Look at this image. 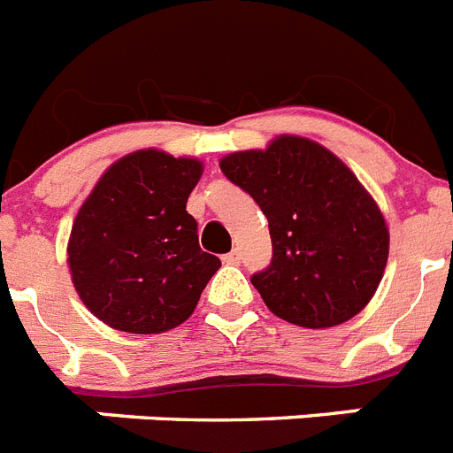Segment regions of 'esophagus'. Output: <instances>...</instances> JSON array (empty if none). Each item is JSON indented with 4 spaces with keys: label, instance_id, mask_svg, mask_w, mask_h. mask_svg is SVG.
I'll list each match as a JSON object with an SVG mask.
<instances>
[{
    "label": "esophagus",
    "instance_id": "1",
    "mask_svg": "<svg viewBox=\"0 0 453 453\" xmlns=\"http://www.w3.org/2000/svg\"><path fill=\"white\" fill-rule=\"evenodd\" d=\"M224 264H229V265H238L241 264V250H231L229 254H224Z\"/></svg>",
    "mask_w": 453,
    "mask_h": 453
}]
</instances>
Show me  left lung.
Wrapping results in <instances>:
<instances>
[{
    "label": "left lung",
    "instance_id": "1",
    "mask_svg": "<svg viewBox=\"0 0 453 453\" xmlns=\"http://www.w3.org/2000/svg\"><path fill=\"white\" fill-rule=\"evenodd\" d=\"M268 218L273 258L252 284L274 316L303 327L346 323L385 273L389 234L376 201L334 153L303 137L219 162Z\"/></svg>",
    "mask_w": 453,
    "mask_h": 453
}]
</instances>
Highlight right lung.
Wrapping results in <instances>:
<instances>
[{"instance_id":"right-lung-1","label":"right lung","mask_w":453,"mask_h":453,"mask_svg":"<svg viewBox=\"0 0 453 453\" xmlns=\"http://www.w3.org/2000/svg\"><path fill=\"white\" fill-rule=\"evenodd\" d=\"M201 162L137 150L114 162L77 212L68 265L82 303L114 330L156 334L189 319L222 261L185 211Z\"/></svg>"}]
</instances>
